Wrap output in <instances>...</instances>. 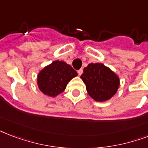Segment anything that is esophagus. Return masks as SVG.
Listing matches in <instances>:
<instances>
[{"mask_svg":"<svg viewBox=\"0 0 148 148\" xmlns=\"http://www.w3.org/2000/svg\"><path fill=\"white\" fill-rule=\"evenodd\" d=\"M82 73H83V70H82V69H80V70H78V71H77V74H78V75H80V76L82 75Z\"/></svg>","mask_w":148,"mask_h":148,"instance_id":"34e87169","label":"esophagus"}]
</instances>
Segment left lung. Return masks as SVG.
<instances>
[{"label":"left lung","mask_w":148,"mask_h":148,"mask_svg":"<svg viewBox=\"0 0 148 148\" xmlns=\"http://www.w3.org/2000/svg\"><path fill=\"white\" fill-rule=\"evenodd\" d=\"M81 78L86 84L87 92L97 101L109 100L116 95L119 86V78L104 64H89L84 68Z\"/></svg>","instance_id":"left-lung-1"}]
</instances>
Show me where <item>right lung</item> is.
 Instances as JSON below:
<instances>
[{
    "mask_svg": "<svg viewBox=\"0 0 148 148\" xmlns=\"http://www.w3.org/2000/svg\"><path fill=\"white\" fill-rule=\"evenodd\" d=\"M77 75L71 65L62 60H55L39 72L37 84L44 95L56 97L64 92L68 82Z\"/></svg>",
    "mask_w": 148,
    "mask_h": 148,
    "instance_id": "1",
    "label": "right lung"
}]
</instances>
